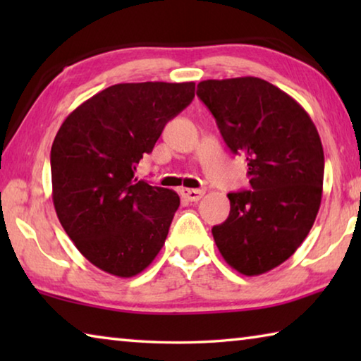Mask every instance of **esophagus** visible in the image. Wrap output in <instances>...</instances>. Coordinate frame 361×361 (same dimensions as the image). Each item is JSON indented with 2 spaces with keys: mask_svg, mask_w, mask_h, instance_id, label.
Masks as SVG:
<instances>
[{
  "mask_svg": "<svg viewBox=\"0 0 361 361\" xmlns=\"http://www.w3.org/2000/svg\"><path fill=\"white\" fill-rule=\"evenodd\" d=\"M180 192H181L183 197L189 200V202H197V200L202 199L204 194H205L204 189H188V188H183Z\"/></svg>",
  "mask_w": 361,
  "mask_h": 361,
  "instance_id": "1",
  "label": "esophagus"
}]
</instances>
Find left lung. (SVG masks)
<instances>
[{
    "mask_svg": "<svg viewBox=\"0 0 361 361\" xmlns=\"http://www.w3.org/2000/svg\"><path fill=\"white\" fill-rule=\"evenodd\" d=\"M197 97L226 145L247 159L252 191L229 192L231 212L212 234L243 276L277 267L307 237L320 209L325 157L310 116L264 79H207Z\"/></svg>",
    "mask_w": 361,
    "mask_h": 361,
    "instance_id": "1",
    "label": "left lung"
}]
</instances>
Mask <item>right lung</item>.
I'll return each instance as SVG.
<instances>
[{
  "label": "right lung",
  "mask_w": 361,
  "mask_h": 361,
  "mask_svg": "<svg viewBox=\"0 0 361 361\" xmlns=\"http://www.w3.org/2000/svg\"><path fill=\"white\" fill-rule=\"evenodd\" d=\"M194 89V82L114 84L79 105L54 140L59 221L84 258L111 276H137L166 243L178 194L135 178V170L167 122L192 102Z\"/></svg>",
  "instance_id": "obj_1"
}]
</instances>
